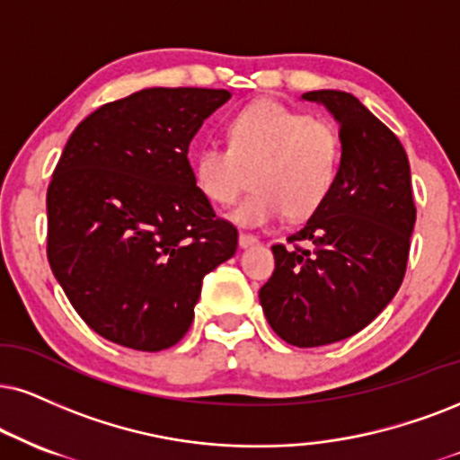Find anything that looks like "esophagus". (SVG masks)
<instances>
[{"instance_id": "obj_1", "label": "esophagus", "mask_w": 460, "mask_h": 460, "mask_svg": "<svg viewBox=\"0 0 460 460\" xmlns=\"http://www.w3.org/2000/svg\"><path fill=\"white\" fill-rule=\"evenodd\" d=\"M258 243H260L258 236L247 234V232H241V234H239V245L241 247H253V245H258Z\"/></svg>"}]
</instances>
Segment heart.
Listing matches in <instances>:
<instances>
[{
	"instance_id": "1",
	"label": "heart",
	"mask_w": 460,
	"mask_h": 460,
	"mask_svg": "<svg viewBox=\"0 0 460 460\" xmlns=\"http://www.w3.org/2000/svg\"><path fill=\"white\" fill-rule=\"evenodd\" d=\"M228 146H202L191 162L198 191L213 204H232L247 185L256 190L232 213L236 224L258 228L279 219H305L328 200L343 162V138L324 119L258 100L226 128Z\"/></svg>"
}]
</instances>
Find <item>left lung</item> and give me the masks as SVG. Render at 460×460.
<instances>
[{
	"instance_id": "left-lung-1",
	"label": "left lung",
	"mask_w": 460,
	"mask_h": 460,
	"mask_svg": "<svg viewBox=\"0 0 460 460\" xmlns=\"http://www.w3.org/2000/svg\"><path fill=\"white\" fill-rule=\"evenodd\" d=\"M303 98L337 119L343 162L320 211L288 245H273L275 270L260 288V305L283 341L317 348L362 331L394 298L416 204L403 145L358 98L332 89Z\"/></svg>"
}]
</instances>
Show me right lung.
Listing matches in <instances>:
<instances>
[{
  "label": "right lung",
  "mask_w": 460,
  "mask_h": 460,
  "mask_svg": "<svg viewBox=\"0 0 460 460\" xmlns=\"http://www.w3.org/2000/svg\"><path fill=\"white\" fill-rule=\"evenodd\" d=\"M226 89L151 87L109 102L67 138L47 191V256L84 324L160 351L190 331L204 275L239 232L194 183L187 149Z\"/></svg>",
  "instance_id": "right-lung-1"
}]
</instances>
